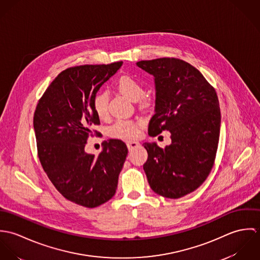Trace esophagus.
Returning <instances> with one entry per match:
<instances>
[{
  "instance_id": "obj_1",
  "label": "esophagus",
  "mask_w": 260,
  "mask_h": 260,
  "mask_svg": "<svg viewBox=\"0 0 260 260\" xmlns=\"http://www.w3.org/2000/svg\"><path fill=\"white\" fill-rule=\"evenodd\" d=\"M126 144H127V147H128L129 150L136 148V147H138L140 145V143L137 142V141H128Z\"/></svg>"
}]
</instances>
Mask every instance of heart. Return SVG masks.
<instances>
[{"label":"heart","instance_id":"1","mask_svg":"<svg viewBox=\"0 0 260 260\" xmlns=\"http://www.w3.org/2000/svg\"><path fill=\"white\" fill-rule=\"evenodd\" d=\"M117 87L119 91L128 97L132 101H138L141 99L143 104L149 103L148 98H142L144 95V85L143 83L132 75H123L119 78L117 82ZM108 102L109 95L107 92L97 93L92 101L93 109L100 119H105L108 117ZM140 121L135 120H117L109 127L108 133L113 138L122 140H132L138 137L140 133Z\"/></svg>","mask_w":260,"mask_h":260}]
</instances>
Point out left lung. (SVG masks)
Listing matches in <instances>:
<instances>
[{"instance_id": "obj_1", "label": "left lung", "mask_w": 260, "mask_h": 260, "mask_svg": "<svg viewBox=\"0 0 260 260\" xmlns=\"http://www.w3.org/2000/svg\"><path fill=\"white\" fill-rule=\"evenodd\" d=\"M137 66L155 77L149 135L171 133V144L164 149L143 144L148 152L143 168L155 193L177 199L201 185L214 165L221 122L218 97L203 75L183 60L159 58Z\"/></svg>"}]
</instances>
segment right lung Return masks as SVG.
<instances>
[{
	"mask_svg": "<svg viewBox=\"0 0 260 260\" xmlns=\"http://www.w3.org/2000/svg\"><path fill=\"white\" fill-rule=\"evenodd\" d=\"M123 62L82 65L58 75L38 102L34 129L38 157L47 176L69 201L94 208L114 196L128 149L118 139L103 143L98 156L85 152L100 120L92 101Z\"/></svg>",
	"mask_w": 260,
	"mask_h": 260,
	"instance_id": "1",
	"label": "right lung"
}]
</instances>
